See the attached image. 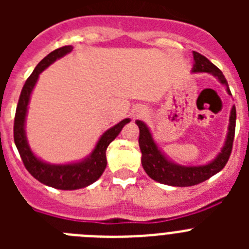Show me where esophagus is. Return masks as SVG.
I'll return each mask as SVG.
<instances>
[{"label": "esophagus", "mask_w": 249, "mask_h": 249, "mask_svg": "<svg viewBox=\"0 0 249 249\" xmlns=\"http://www.w3.org/2000/svg\"><path fill=\"white\" fill-rule=\"evenodd\" d=\"M147 114V111L143 108V107H136L133 111H132V117L135 118H142Z\"/></svg>", "instance_id": "1"}]
</instances>
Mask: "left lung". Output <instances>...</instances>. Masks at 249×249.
I'll list each match as a JSON object with an SVG mask.
<instances>
[{
  "label": "left lung",
  "mask_w": 249,
  "mask_h": 249,
  "mask_svg": "<svg viewBox=\"0 0 249 249\" xmlns=\"http://www.w3.org/2000/svg\"><path fill=\"white\" fill-rule=\"evenodd\" d=\"M193 59H195V65L192 68L193 73H198V72L211 73L222 85L226 86V89L231 94L227 80L224 78L219 68L215 67L210 59L196 51H193ZM136 123L140 128L138 143H140L141 152H142L141 162H142V166L147 175L160 183L173 187H190L202 183L214 176L215 173H218L228 162V158L232 152L234 131H236V107L233 106L231 109L227 138H226V142H224V146L222 147L221 152L214 160L206 164H201V166H182V164L175 163L173 160H168L167 156L156 144L146 123L142 121H136Z\"/></svg>",
  "instance_id": "obj_1"
}]
</instances>
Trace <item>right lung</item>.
<instances>
[{"label":"right lung","instance_id":"obj_1","mask_svg":"<svg viewBox=\"0 0 249 249\" xmlns=\"http://www.w3.org/2000/svg\"><path fill=\"white\" fill-rule=\"evenodd\" d=\"M73 50L72 46H63L61 48L52 51L45 58L36 66L34 72L31 73L26 81L21 94H19L18 105L16 108V116H15V124H13V138H15V144L19 152V156L22 158V162L25 164L26 169L31 175L36 178L37 181L46 186L53 187L57 190L72 191L80 190L85 187L89 186L93 182H96L98 178L102 176L106 166H107V160H106V151L112 141L120 135L122 128L129 122V118H124L117 123L116 126L111 127L109 129L101 136L97 144L93 151L89 153L86 158L78 162L67 164H51L39 160L35 155L32 149L30 148V144L26 137V116H27L28 103H30L31 93L34 91L38 80L39 73L45 71L46 68L61 57L66 56Z\"/></svg>","mask_w":249,"mask_h":249}]
</instances>
